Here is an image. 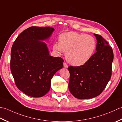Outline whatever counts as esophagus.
Listing matches in <instances>:
<instances>
[{"label": "esophagus", "mask_w": 122, "mask_h": 122, "mask_svg": "<svg viewBox=\"0 0 122 122\" xmlns=\"http://www.w3.org/2000/svg\"><path fill=\"white\" fill-rule=\"evenodd\" d=\"M63 66H64V68H66V69L68 68V66L67 65V64L66 63H65V62L63 63Z\"/></svg>", "instance_id": "1"}]
</instances>
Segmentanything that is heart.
Wrapping results in <instances>:
<instances>
[{"label": "heart", "mask_w": 122, "mask_h": 122, "mask_svg": "<svg viewBox=\"0 0 122 122\" xmlns=\"http://www.w3.org/2000/svg\"><path fill=\"white\" fill-rule=\"evenodd\" d=\"M96 48L92 36L75 32L63 33L59 37V43H55L53 49L59 53H66L67 61L74 66L86 63L91 58Z\"/></svg>", "instance_id": "heart-1"}]
</instances>
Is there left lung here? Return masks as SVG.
I'll return each mask as SVG.
<instances>
[{
  "instance_id": "obj_1",
  "label": "left lung",
  "mask_w": 122,
  "mask_h": 122,
  "mask_svg": "<svg viewBox=\"0 0 122 122\" xmlns=\"http://www.w3.org/2000/svg\"><path fill=\"white\" fill-rule=\"evenodd\" d=\"M96 52L87 62L79 66H69L70 92L78 99H89L99 95L112 75L114 55L112 48L102 36L94 34Z\"/></svg>"
}]
</instances>
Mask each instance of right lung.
Here are the masks:
<instances>
[{
	"label": "right lung",
	"mask_w": 122,
	"mask_h": 122,
	"mask_svg": "<svg viewBox=\"0 0 122 122\" xmlns=\"http://www.w3.org/2000/svg\"><path fill=\"white\" fill-rule=\"evenodd\" d=\"M54 31L50 27H31L18 36L12 46L10 70L18 89L33 97L46 95L51 80L63 68V60L50 56L43 41Z\"/></svg>",
	"instance_id": "right-lung-1"
}]
</instances>
